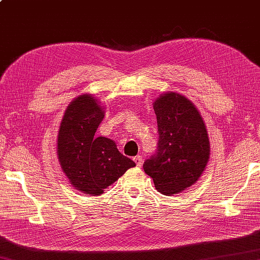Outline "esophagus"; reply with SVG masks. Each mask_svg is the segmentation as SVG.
<instances>
[{
    "mask_svg": "<svg viewBox=\"0 0 260 260\" xmlns=\"http://www.w3.org/2000/svg\"><path fill=\"white\" fill-rule=\"evenodd\" d=\"M134 162L136 164V166L137 167H141L142 166V164H143V157H142L141 155H136V156H134Z\"/></svg>",
    "mask_w": 260,
    "mask_h": 260,
    "instance_id": "34e87169",
    "label": "esophagus"
}]
</instances>
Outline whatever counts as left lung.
<instances>
[{
  "label": "left lung",
  "mask_w": 260,
  "mask_h": 260,
  "mask_svg": "<svg viewBox=\"0 0 260 260\" xmlns=\"http://www.w3.org/2000/svg\"><path fill=\"white\" fill-rule=\"evenodd\" d=\"M159 141L143 169L156 190L170 196L194 185L210 159V140L200 111L186 96L161 94L153 104Z\"/></svg>",
  "instance_id": "obj_1"
}]
</instances>
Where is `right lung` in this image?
Segmentation results:
<instances>
[{"label": "right lung", "mask_w": 260, "mask_h": 260, "mask_svg": "<svg viewBox=\"0 0 260 260\" xmlns=\"http://www.w3.org/2000/svg\"><path fill=\"white\" fill-rule=\"evenodd\" d=\"M104 107L94 96L82 94L65 110L57 137L60 167L75 189L99 196L135 162L123 155L113 140L94 137L104 119Z\"/></svg>", "instance_id": "obj_1"}]
</instances>
